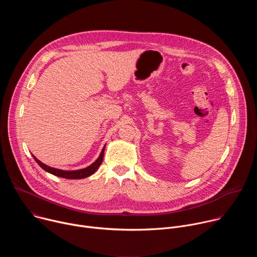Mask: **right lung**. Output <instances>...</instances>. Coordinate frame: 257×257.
Here are the masks:
<instances>
[{
	"label": "right lung",
	"mask_w": 257,
	"mask_h": 257,
	"mask_svg": "<svg viewBox=\"0 0 257 257\" xmlns=\"http://www.w3.org/2000/svg\"><path fill=\"white\" fill-rule=\"evenodd\" d=\"M104 148H105V144L102 148L100 155L98 156V158L88 167L80 169V170H73V171H65V170H60V169H56V168H52L50 166H47L46 164L42 163L40 160L36 159L33 155V159L34 161L39 164V166H41L42 169H44L46 172L53 174L55 176L61 177V178H65V179H84L86 177L91 176L97 169L98 167L101 165L102 159H103V153H104Z\"/></svg>",
	"instance_id": "right-lung-1"
}]
</instances>
